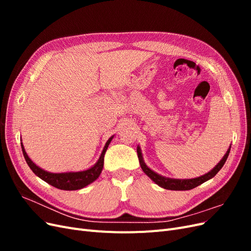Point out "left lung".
Masks as SVG:
<instances>
[{
  "label": "left lung",
  "instance_id": "obj_1",
  "mask_svg": "<svg viewBox=\"0 0 251 251\" xmlns=\"http://www.w3.org/2000/svg\"><path fill=\"white\" fill-rule=\"evenodd\" d=\"M229 151L228 150L226 151V154L224 155V157L221 159V161H220L214 169H212L210 172H208L207 174L203 175L201 177L198 178H194V179H183V180H180V179H171V178H165L160 176V175L156 174L155 172H153L151 170H150L148 166L144 163L143 159H142V155H141V151L140 148H137V154H138V159H139V163L142 171L146 173L148 176L153 180L156 184H158L159 186H161L165 189H171V191H188V189H193L195 187H197L198 185L204 183L205 181H207L209 179H211L212 177H215L217 173L223 168V165L226 161L227 157L229 155Z\"/></svg>",
  "mask_w": 251,
  "mask_h": 251
}]
</instances>
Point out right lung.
I'll return each mask as SVG.
<instances>
[{"mask_svg":"<svg viewBox=\"0 0 251 251\" xmlns=\"http://www.w3.org/2000/svg\"><path fill=\"white\" fill-rule=\"evenodd\" d=\"M112 138L113 136L107 141V143H105L102 153L100 159H98V161L96 162V164H94V166H92V168L87 171L76 172V173L53 174V173L44 171L41 168H39L37 165H35L31 161V159L28 157L24 147H23V143H21V146H22L23 155L25 157L27 164L37 177H40L42 180H44L45 182H47V183L56 188L64 189V191H76V189H80L82 187L87 186L88 184L92 183L93 181H95L98 177H100V175L103 168V158H104L105 151H107Z\"/></svg>","mask_w":251,"mask_h":251,"instance_id":"obj_1","label":"right lung"}]
</instances>
